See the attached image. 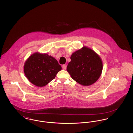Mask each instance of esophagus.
<instances>
[{"mask_svg": "<svg viewBox=\"0 0 133 133\" xmlns=\"http://www.w3.org/2000/svg\"><path fill=\"white\" fill-rule=\"evenodd\" d=\"M66 67H67V66H66V65H62V68H63L64 70L66 69Z\"/></svg>", "mask_w": 133, "mask_h": 133, "instance_id": "1", "label": "esophagus"}]
</instances>
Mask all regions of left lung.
Masks as SVG:
<instances>
[{
  "mask_svg": "<svg viewBox=\"0 0 133 133\" xmlns=\"http://www.w3.org/2000/svg\"><path fill=\"white\" fill-rule=\"evenodd\" d=\"M67 71L72 78L83 86H90L100 78L103 70L101 58L86 46L72 53Z\"/></svg>",
  "mask_w": 133,
  "mask_h": 133,
  "instance_id": "obj_1",
  "label": "left lung"
}]
</instances>
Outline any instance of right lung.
Listing matches in <instances>:
<instances>
[{"label": "right lung", "instance_id": "add662e5", "mask_svg": "<svg viewBox=\"0 0 133 133\" xmlns=\"http://www.w3.org/2000/svg\"><path fill=\"white\" fill-rule=\"evenodd\" d=\"M62 69L57 60L47 53L35 52L26 60L24 72L27 79L37 87H43L53 80Z\"/></svg>", "mask_w": 133, "mask_h": 133}]
</instances>
